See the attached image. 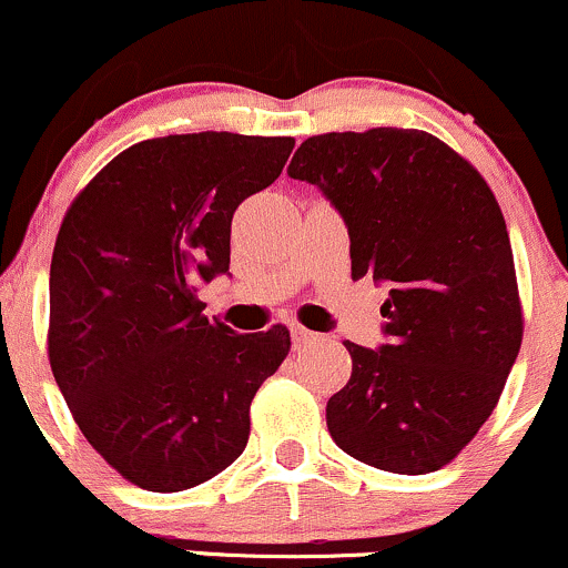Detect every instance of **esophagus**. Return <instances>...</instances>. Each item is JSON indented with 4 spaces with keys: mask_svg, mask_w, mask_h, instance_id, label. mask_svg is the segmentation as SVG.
I'll return each instance as SVG.
<instances>
[{
    "mask_svg": "<svg viewBox=\"0 0 568 568\" xmlns=\"http://www.w3.org/2000/svg\"><path fill=\"white\" fill-rule=\"evenodd\" d=\"M291 337H294V348H302V345H310V343H315V339H321V334L304 329V326H300V324H294L291 326Z\"/></svg>",
    "mask_w": 568,
    "mask_h": 568,
    "instance_id": "1",
    "label": "esophagus"
}]
</instances>
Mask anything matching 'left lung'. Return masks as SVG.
Listing matches in <instances>:
<instances>
[{
    "instance_id": "obj_1",
    "label": "left lung",
    "mask_w": 568,
    "mask_h": 568,
    "mask_svg": "<svg viewBox=\"0 0 568 568\" xmlns=\"http://www.w3.org/2000/svg\"><path fill=\"white\" fill-rule=\"evenodd\" d=\"M288 176L351 236V277L389 285L378 348L345 339L351 381L326 403L345 455L392 474L444 468L498 405L523 343L509 231L479 171L425 130L313 135Z\"/></svg>"
}]
</instances>
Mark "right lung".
<instances>
[{
	"instance_id": "add662e5",
	"label": "right lung",
	"mask_w": 568,
	"mask_h": 568,
	"mask_svg": "<svg viewBox=\"0 0 568 568\" xmlns=\"http://www.w3.org/2000/svg\"><path fill=\"white\" fill-rule=\"evenodd\" d=\"M291 149L214 130L133 143L64 214L48 359L83 438L133 485L190 489L247 446L250 403L291 334L212 324L195 294L229 272L236 206L280 176Z\"/></svg>"
}]
</instances>
